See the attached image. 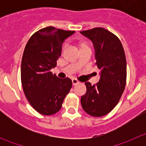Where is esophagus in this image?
Masks as SVG:
<instances>
[{
  "mask_svg": "<svg viewBox=\"0 0 146 146\" xmlns=\"http://www.w3.org/2000/svg\"><path fill=\"white\" fill-rule=\"evenodd\" d=\"M79 81L77 80L76 79H72V84H73V86H75V85L78 84L79 83Z\"/></svg>",
  "mask_w": 146,
  "mask_h": 146,
  "instance_id": "esophagus-1",
  "label": "esophagus"
}]
</instances>
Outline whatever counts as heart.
Listing matches in <instances>:
<instances>
[{"label":"heart","instance_id":"1","mask_svg":"<svg viewBox=\"0 0 146 146\" xmlns=\"http://www.w3.org/2000/svg\"><path fill=\"white\" fill-rule=\"evenodd\" d=\"M78 46H79L80 50H82V49H85V48H89L88 44L86 42H80L79 44H78Z\"/></svg>","mask_w":146,"mask_h":146}]
</instances>
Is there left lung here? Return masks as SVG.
Listing matches in <instances>:
<instances>
[{"mask_svg":"<svg viewBox=\"0 0 146 146\" xmlns=\"http://www.w3.org/2000/svg\"><path fill=\"white\" fill-rule=\"evenodd\" d=\"M94 44L96 65L100 79L96 85L86 82L87 91L81 97V104L91 116L101 117L113 110L124 91L126 60L119 38L108 30L95 28L80 32Z\"/></svg>","mask_w":146,"mask_h":146,"instance_id":"obj_1","label":"left lung"}]
</instances>
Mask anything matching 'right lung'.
Instances as JSON below:
<instances>
[{
    "label": "right lung",
    "instance_id": "1",
    "mask_svg": "<svg viewBox=\"0 0 146 146\" xmlns=\"http://www.w3.org/2000/svg\"><path fill=\"white\" fill-rule=\"evenodd\" d=\"M74 33L47 27L32 35L25 46L21 63L22 85L29 103L40 114L58 113L72 88L69 78L60 79L50 70L57 65L64 40Z\"/></svg>",
    "mask_w": 146,
    "mask_h": 146
}]
</instances>
